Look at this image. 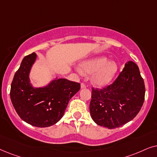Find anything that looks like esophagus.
Listing matches in <instances>:
<instances>
[{"label": "esophagus", "instance_id": "obj_1", "mask_svg": "<svg viewBox=\"0 0 157 157\" xmlns=\"http://www.w3.org/2000/svg\"><path fill=\"white\" fill-rule=\"evenodd\" d=\"M85 87H86V85H85V83H81V88H85Z\"/></svg>", "mask_w": 157, "mask_h": 157}]
</instances>
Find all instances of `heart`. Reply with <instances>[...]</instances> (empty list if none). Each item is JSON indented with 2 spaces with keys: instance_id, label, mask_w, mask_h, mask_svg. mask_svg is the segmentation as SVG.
<instances>
[{
  "instance_id": "obj_1",
  "label": "heart",
  "mask_w": 157,
  "mask_h": 157,
  "mask_svg": "<svg viewBox=\"0 0 157 157\" xmlns=\"http://www.w3.org/2000/svg\"><path fill=\"white\" fill-rule=\"evenodd\" d=\"M79 73L92 75V82L97 86H104L109 83L116 76L118 65L115 61H109L105 56H99L85 60L81 68H77Z\"/></svg>"
}]
</instances>
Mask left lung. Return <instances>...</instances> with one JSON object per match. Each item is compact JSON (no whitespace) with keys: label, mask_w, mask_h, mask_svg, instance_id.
<instances>
[{"label":"left lung","mask_w":157,"mask_h":157,"mask_svg":"<svg viewBox=\"0 0 157 157\" xmlns=\"http://www.w3.org/2000/svg\"><path fill=\"white\" fill-rule=\"evenodd\" d=\"M144 97L145 85L139 69L129 61L111 85L102 89L92 88L91 117L100 126L118 128L136 116Z\"/></svg>","instance_id":"8db88e82"}]
</instances>
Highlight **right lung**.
I'll list each match as a JSON object with an SVG mask.
<instances>
[{"mask_svg": "<svg viewBox=\"0 0 157 157\" xmlns=\"http://www.w3.org/2000/svg\"><path fill=\"white\" fill-rule=\"evenodd\" d=\"M36 58V53L23 59L14 75L10 96L16 113L31 126L44 128L62 118L69 100L80 89V84L67 79H57L44 87L34 88L29 80V72Z\"/></svg>", "mask_w": 157, "mask_h": 157, "instance_id": "1", "label": "right lung"}]
</instances>
